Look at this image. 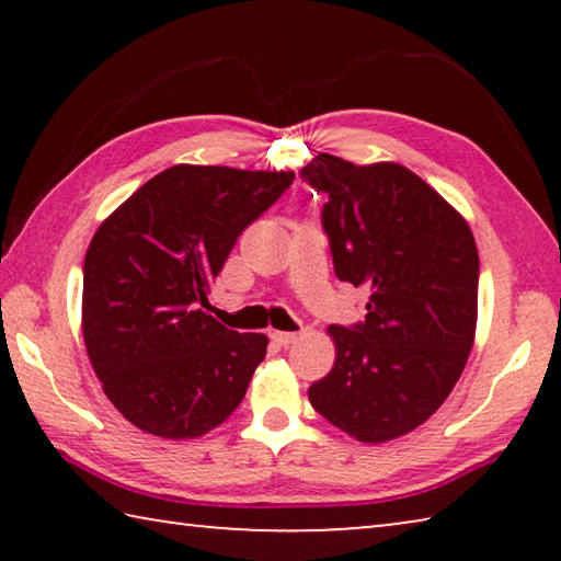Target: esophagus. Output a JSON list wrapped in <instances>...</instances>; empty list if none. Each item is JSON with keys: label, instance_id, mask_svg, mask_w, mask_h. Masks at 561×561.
Masks as SVG:
<instances>
[{"label": "esophagus", "instance_id": "obj_1", "mask_svg": "<svg viewBox=\"0 0 561 561\" xmlns=\"http://www.w3.org/2000/svg\"><path fill=\"white\" fill-rule=\"evenodd\" d=\"M297 339H299V334H294V331H272V341L279 346H289Z\"/></svg>", "mask_w": 561, "mask_h": 561}]
</instances>
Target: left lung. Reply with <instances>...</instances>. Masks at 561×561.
Instances as JSON below:
<instances>
[{
  "mask_svg": "<svg viewBox=\"0 0 561 561\" xmlns=\"http://www.w3.org/2000/svg\"><path fill=\"white\" fill-rule=\"evenodd\" d=\"M301 178L327 193L321 225L341 282L371 291L360 324L329 327L334 368L314 411L360 443L428 421L458 383L478 324L480 260L462 215L398 163L319 153Z\"/></svg>",
  "mask_w": 561,
  "mask_h": 561,
  "instance_id": "1",
  "label": "left lung"
}]
</instances>
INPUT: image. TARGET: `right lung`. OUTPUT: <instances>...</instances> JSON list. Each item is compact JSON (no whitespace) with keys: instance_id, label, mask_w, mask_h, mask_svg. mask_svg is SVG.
<instances>
[{"instance_id":"1","label":"right lung","mask_w":561,"mask_h":561,"mask_svg":"<svg viewBox=\"0 0 561 561\" xmlns=\"http://www.w3.org/2000/svg\"><path fill=\"white\" fill-rule=\"evenodd\" d=\"M291 180L284 170L173 165L93 234L83 344L103 393L136 428L197 438L242 403L267 336L225 329L203 307L237 237Z\"/></svg>"}]
</instances>
